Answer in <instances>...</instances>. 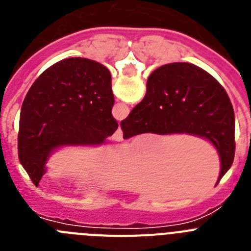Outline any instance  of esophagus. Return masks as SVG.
<instances>
[{"instance_id":"1","label":"esophagus","mask_w":251,"mask_h":251,"mask_svg":"<svg viewBox=\"0 0 251 251\" xmlns=\"http://www.w3.org/2000/svg\"><path fill=\"white\" fill-rule=\"evenodd\" d=\"M112 139H113V141H117V142H121L122 139H123V132H122L121 127L115 130V133L112 136Z\"/></svg>"}]
</instances>
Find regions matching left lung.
I'll list each match as a JSON object with an SVG mask.
<instances>
[{
  "mask_svg": "<svg viewBox=\"0 0 251 251\" xmlns=\"http://www.w3.org/2000/svg\"><path fill=\"white\" fill-rule=\"evenodd\" d=\"M109 70L94 60L69 57L48 68L22 103L19 158L35 186L57 148L100 146L118 128Z\"/></svg>",
  "mask_w": 251,
  "mask_h": 251,
  "instance_id": "1",
  "label": "left lung"
}]
</instances>
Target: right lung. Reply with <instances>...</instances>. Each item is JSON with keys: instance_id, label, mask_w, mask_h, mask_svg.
<instances>
[{"instance_id": "add662e5", "label": "right lung", "mask_w": 251, "mask_h": 251, "mask_svg": "<svg viewBox=\"0 0 251 251\" xmlns=\"http://www.w3.org/2000/svg\"><path fill=\"white\" fill-rule=\"evenodd\" d=\"M123 138L142 133L191 134L207 139L220 157L216 185L235 156V114L221 84L203 69L172 63L156 69L147 80V93L121 122Z\"/></svg>"}]
</instances>
